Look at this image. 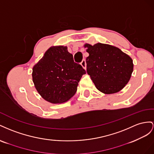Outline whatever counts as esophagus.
<instances>
[{
    "instance_id": "obj_1",
    "label": "esophagus",
    "mask_w": 154,
    "mask_h": 154,
    "mask_svg": "<svg viewBox=\"0 0 154 154\" xmlns=\"http://www.w3.org/2000/svg\"><path fill=\"white\" fill-rule=\"evenodd\" d=\"M81 66H82L83 68L86 69V63L85 59H83V60H82V62L81 63Z\"/></svg>"
}]
</instances>
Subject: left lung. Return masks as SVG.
Returning <instances> with one entry per match:
<instances>
[{"label":"left lung","instance_id":"1","mask_svg":"<svg viewBox=\"0 0 154 154\" xmlns=\"http://www.w3.org/2000/svg\"><path fill=\"white\" fill-rule=\"evenodd\" d=\"M89 56L86 71L97 88L106 94L119 91L128 83L133 72V61L118 48L97 43L85 45Z\"/></svg>","mask_w":154,"mask_h":154}]
</instances>
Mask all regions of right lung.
Masks as SVG:
<instances>
[{
    "label": "right lung",
    "mask_w": 154,
    "mask_h": 154,
    "mask_svg": "<svg viewBox=\"0 0 154 154\" xmlns=\"http://www.w3.org/2000/svg\"><path fill=\"white\" fill-rule=\"evenodd\" d=\"M86 70L74 62L66 46L51 47L33 68V81L47 101H67L76 93L78 83Z\"/></svg>",
    "instance_id": "1"
}]
</instances>
